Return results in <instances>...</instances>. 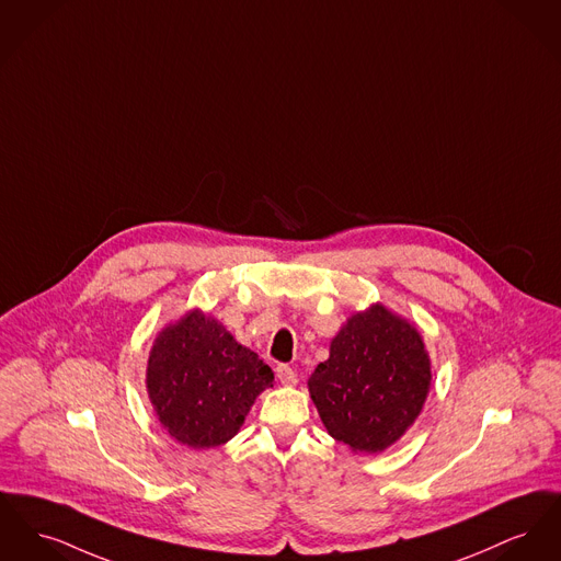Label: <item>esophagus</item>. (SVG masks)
I'll list each match as a JSON object with an SVG mask.
<instances>
[{
  "label": "esophagus",
  "mask_w": 561,
  "mask_h": 561,
  "mask_svg": "<svg viewBox=\"0 0 561 561\" xmlns=\"http://www.w3.org/2000/svg\"><path fill=\"white\" fill-rule=\"evenodd\" d=\"M275 375H277L279 383H284V386H295L297 383V373L288 364H279L275 368Z\"/></svg>",
  "instance_id": "obj_1"
}]
</instances>
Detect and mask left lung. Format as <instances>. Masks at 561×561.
<instances>
[{"label":"left lung","instance_id":"1","mask_svg":"<svg viewBox=\"0 0 561 561\" xmlns=\"http://www.w3.org/2000/svg\"><path fill=\"white\" fill-rule=\"evenodd\" d=\"M420 330L381 302L356 311L330 341L307 388L332 438L379 454L415 424L432 383Z\"/></svg>","mask_w":561,"mask_h":561}]
</instances>
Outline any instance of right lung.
<instances>
[{
    "label": "right lung",
    "mask_w": 561,
    "mask_h": 561,
    "mask_svg": "<svg viewBox=\"0 0 561 561\" xmlns=\"http://www.w3.org/2000/svg\"><path fill=\"white\" fill-rule=\"evenodd\" d=\"M266 388H273L268 364L201 309L167 324L148 356L152 409L167 434L193 449L231 440Z\"/></svg>",
    "instance_id": "obj_1"
}]
</instances>
